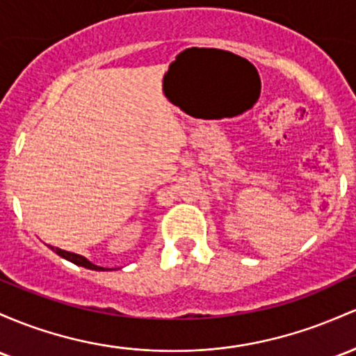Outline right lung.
Wrapping results in <instances>:
<instances>
[{
  "label": "right lung",
  "instance_id": "add662e5",
  "mask_svg": "<svg viewBox=\"0 0 356 356\" xmlns=\"http://www.w3.org/2000/svg\"><path fill=\"white\" fill-rule=\"evenodd\" d=\"M50 250H54V252H56L58 257H62V259H65V260L72 261V264L79 265V267H86V268H89V270H108V268H104V267H97V265L91 264V261H89L88 259H86V257H83V255H77V253L65 252V250H60V248H57V247H50Z\"/></svg>",
  "mask_w": 356,
  "mask_h": 356
}]
</instances>
